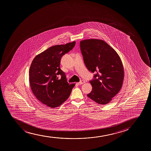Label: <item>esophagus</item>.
Listing matches in <instances>:
<instances>
[{
	"instance_id": "1",
	"label": "esophagus",
	"mask_w": 151,
	"mask_h": 151,
	"mask_svg": "<svg viewBox=\"0 0 151 151\" xmlns=\"http://www.w3.org/2000/svg\"><path fill=\"white\" fill-rule=\"evenodd\" d=\"M85 81H84V80H81V81H80L79 82L77 83V84H78V85H81V84H84V83H85Z\"/></svg>"
}]
</instances>
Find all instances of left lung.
Wrapping results in <instances>:
<instances>
[{
  "mask_svg": "<svg viewBox=\"0 0 151 151\" xmlns=\"http://www.w3.org/2000/svg\"><path fill=\"white\" fill-rule=\"evenodd\" d=\"M80 45L87 68L96 73L89 81L92 90L87 96L99 104H109L122 87L124 71L120 57L102 40H85Z\"/></svg>",
  "mask_w": 151,
  "mask_h": 151,
  "instance_id": "8db88e82",
  "label": "left lung"
}]
</instances>
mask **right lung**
Wrapping results in <instances>:
<instances>
[{
	"instance_id": "add662e5",
	"label": "right lung",
	"mask_w": 151,
	"mask_h": 151,
	"mask_svg": "<svg viewBox=\"0 0 151 151\" xmlns=\"http://www.w3.org/2000/svg\"><path fill=\"white\" fill-rule=\"evenodd\" d=\"M75 45L74 41L51 47L36 56L31 64L29 81L32 93L49 107H57L64 102L75 85H69L60 67L62 56L73 49Z\"/></svg>"
}]
</instances>
